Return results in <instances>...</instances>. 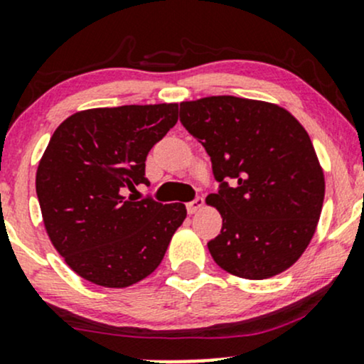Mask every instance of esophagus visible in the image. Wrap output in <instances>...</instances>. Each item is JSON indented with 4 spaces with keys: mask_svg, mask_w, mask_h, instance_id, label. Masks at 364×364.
I'll return each mask as SVG.
<instances>
[{
    "mask_svg": "<svg viewBox=\"0 0 364 364\" xmlns=\"http://www.w3.org/2000/svg\"><path fill=\"white\" fill-rule=\"evenodd\" d=\"M203 207H205V200H203L202 196H198V198H195L193 202L186 203L188 214H196V212H198V210H202Z\"/></svg>",
    "mask_w": 364,
    "mask_h": 364,
    "instance_id": "obj_1",
    "label": "esophagus"
}]
</instances>
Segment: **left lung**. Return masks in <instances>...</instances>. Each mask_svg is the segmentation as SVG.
<instances>
[{
	"label": "left lung",
	"mask_w": 364,
	"mask_h": 364,
	"mask_svg": "<svg viewBox=\"0 0 364 364\" xmlns=\"http://www.w3.org/2000/svg\"><path fill=\"white\" fill-rule=\"evenodd\" d=\"M179 121L205 147L220 183L205 200L223 217L220 235L207 243L214 262L252 281L294 265L325 196L323 169L303 124L277 104L235 95L179 102Z\"/></svg>",
	"instance_id": "obj_1"
}]
</instances>
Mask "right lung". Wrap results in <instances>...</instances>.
<instances>
[{
  "instance_id": "1",
  "label": "right lung",
  "mask_w": 364,
  "mask_h": 364,
  "mask_svg": "<svg viewBox=\"0 0 364 364\" xmlns=\"http://www.w3.org/2000/svg\"><path fill=\"white\" fill-rule=\"evenodd\" d=\"M178 121V102L94 107L66 118L39 161L36 191L46 232L75 274L102 287L140 282L164 258L185 203L127 196L145 159Z\"/></svg>"
}]
</instances>
